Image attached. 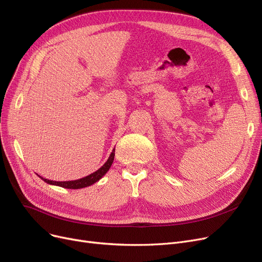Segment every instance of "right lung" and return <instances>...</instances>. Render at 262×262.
I'll return each instance as SVG.
<instances>
[{
    "mask_svg": "<svg viewBox=\"0 0 262 262\" xmlns=\"http://www.w3.org/2000/svg\"><path fill=\"white\" fill-rule=\"evenodd\" d=\"M114 159H115V148L113 149L112 154H110L109 158L107 159V161L103 164V166L98 170L95 171L93 173H91L90 175L88 176H85L82 178H79V180H76V181H68V182H54V181H50V180H47V178H43L41 177L40 175H38L41 180L45 181L47 184L49 185H53V186H59V187H62V188H66V189H81V188H85V187H88V186H91L93 184H95L96 182H99L101 178L109 171L110 167H112V164L114 162Z\"/></svg>",
    "mask_w": 262,
    "mask_h": 262,
    "instance_id": "add662e5",
    "label": "right lung"
}]
</instances>
